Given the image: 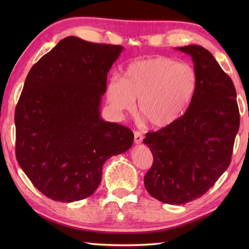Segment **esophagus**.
Instances as JSON below:
<instances>
[{
  "label": "esophagus",
  "instance_id": "34e87169",
  "mask_svg": "<svg viewBox=\"0 0 249 249\" xmlns=\"http://www.w3.org/2000/svg\"><path fill=\"white\" fill-rule=\"evenodd\" d=\"M134 141L136 144H140L142 142V139H143V136H142V134L140 133V131H135L134 133Z\"/></svg>",
  "mask_w": 249,
  "mask_h": 249
}]
</instances>
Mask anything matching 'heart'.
I'll use <instances>...</instances> for the list:
<instances>
[{"instance_id":"1","label":"heart","mask_w":249,"mask_h":249,"mask_svg":"<svg viewBox=\"0 0 249 249\" xmlns=\"http://www.w3.org/2000/svg\"><path fill=\"white\" fill-rule=\"evenodd\" d=\"M199 88L195 67L168 56L131 63L123 80L112 77L106 95L116 113L133 112L138 100V113L154 128H165L187 112Z\"/></svg>"}]
</instances>
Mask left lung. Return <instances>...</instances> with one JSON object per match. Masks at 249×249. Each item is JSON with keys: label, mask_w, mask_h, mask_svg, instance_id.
<instances>
[{"label": "left lung", "mask_w": 249, "mask_h": 249, "mask_svg": "<svg viewBox=\"0 0 249 249\" xmlns=\"http://www.w3.org/2000/svg\"><path fill=\"white\" fill-rule=\"evenodd\" d=\"M192 56L199 88L187 112L176 123L147 133L153 165L144 186L153 198L185 204L213 186L231 161L240 127L236 91L209 50L198 45L177 48Z\"/></svg>", "instance_id": "1"}]
</instances>
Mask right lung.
<instances>
[{
  "label": "right lung",
  "mask_w": 249,
  "mask_h": 249,
  "mask_svg": "<svg viewBox=\"0 0 249 249\" xmlns=\"http://www.w3.org/2000/svg\"><path fill=\"white\" fill-rule=\"evenodd\" d=\"M123 49L68 36L26 76L15 111L16 157L52 200L91 196L106 160L133 145V131L100 116L108 71Z\"/></svg>",
  "instance_id": "right-lung-1"
}]
</instances>
